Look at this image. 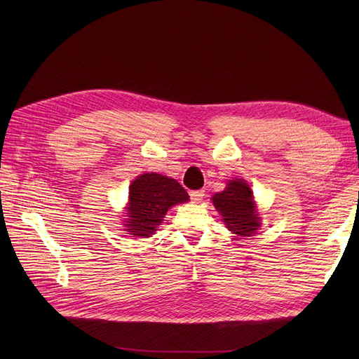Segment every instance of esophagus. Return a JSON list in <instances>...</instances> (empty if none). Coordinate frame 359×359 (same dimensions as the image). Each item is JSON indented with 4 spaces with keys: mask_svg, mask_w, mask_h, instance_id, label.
Returning a JSON list of instances; mask_svg holds the SVG:
<instances>
[{
    "mask_svg": "<svg viewBox=\"0 0 359 359\" xmlns=\"http://www.w3.org/2000/svg\"><path fill=\"white\" fill-rule=\"evenodd\" d=\"M203 196H205V192L201 191V189L191 192V199H192L194 202H201V201L203 199Z\"/></svg>",
    "mask_w": 359,
    "mask_h": 359,
    "instance_id": "1",
    "label": "esophagus"
}]
</instances>
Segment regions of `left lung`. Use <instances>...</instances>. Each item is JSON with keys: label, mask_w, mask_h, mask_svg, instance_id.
<instances>
[{"label": "left lung", "mask_w": 359, "mask_h": 359, "mask_svg": "<svg viewBox=\"0 0 359 359\" xmlns=\"http://www.w3.org/2000/svg\"><path fill=\"white\" fill-rule=\"evenodd\" d=\"M212 203L227 229L237 236L250 237L260 227V217L250 186L243 179L227 183L222 192L212 196Z\"/></svg>", "instance_id": "8db88e82"}]
</instances>
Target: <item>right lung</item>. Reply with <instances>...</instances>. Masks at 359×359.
Instances as JSON below:
<instances>
[{"label":"right lung","mask_w":359,"mask_h":359,"mask_svg":"<svg viewBox=\"0 0 359 359\" xmlns=\"http://www.w3.org/2000/svg\"><path fill=\"white\" fill-rule=\"evenodd\" d=\"M189 201V195L175 179L158 173H144L129 186L125 230L132 237H151L172 206Z\"/></svg>","instance_id":"obj_1"}]
</instances>
